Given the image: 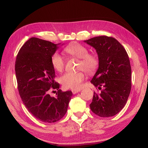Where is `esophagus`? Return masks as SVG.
<instances>
[{
  "mask_svg": "<svg viewBox=\"0 0 148 148\" xmlns=\"http://www.w3.org/2000/svg\"><path fill=\"white\" fill-rule=\"evenodd\" d=\"M79 92H80L79 90H72V92L73 94H76L77 93H78Z\"/></svg>",
  "mask_w": 148,
  "mask_h": 148,
  "instance_id": "34e87169",
  "label": "esophagus"
}]
</instances>
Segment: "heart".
<instances>
[{
	"label": "heart",
	"instance_id": "obj_1",
	"mask_svg": "<svg viewBox=\"0 0 148 148\" xmlns=\"http://www.w3.org/2000/svg\"><path fill=\"white\" fill-rule=\"evenodd\" d=\"M65 51L80 59L78 69L82 71L77 72H66L60 78V81L64 88L79 90L82 87L83 82L85 79V75L83 71L88 74L95 72L99 65V57L94 53H88V49L86 46L78 43L71 44L66 47ZM51 63L53 67L58 72H61L64 68V59L58 53H55L51 56Z\"/></svg>",
	"mask_w": 148,
	"mask_h": 148
}]
</instances>
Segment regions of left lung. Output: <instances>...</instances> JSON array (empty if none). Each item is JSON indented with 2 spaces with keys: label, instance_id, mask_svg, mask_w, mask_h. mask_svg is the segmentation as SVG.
Listing matches in <instances>:
<instances>
[{
  "label": "left lung",
  "instance_id": "obj_1",
  "mask_svg": "<svg viewBox=\"0 0 148 148\" xmlns=\"http://www.w3.org/2000/svg\"><path fill=\"white\" fill-rule=\"evenodd\" d=\"M84 42L96 49L99 59L91 83L100 92H94L90 109L100 117L113 116L124 108L130 93L129 57L123 46L112 37L98 36Z\"/></svg>",
  "mask_w": 148,
  "mask_h": 148
}]
</instances>
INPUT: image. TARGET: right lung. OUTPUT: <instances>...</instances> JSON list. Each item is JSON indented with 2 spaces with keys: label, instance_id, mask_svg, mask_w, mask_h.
<instances>
[{
  "label": "right lung",
  "instance_id": "obj_1",
  "mask_svg": "<svg viewBox=\"0 0 148 148\" xmlns=\"http://www.w3.org/2000/svg\"><path fill=\"white\" fill-rule=\"evenodd\" d=\"M48 40L32 37L22 46L15 62V72L21 99L31 114L45 123H55L67 112L71 91L63 92L55 81L51 56L58 48ZM56 89L55 97L49 93Z\"/></svg>",
  "mask_w": 148,
  "mask_h": 148
}]
</instances>
